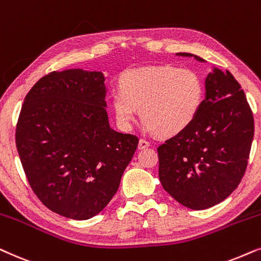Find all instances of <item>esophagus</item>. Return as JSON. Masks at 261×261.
<instances>
[{
    "mask_svg": "<svg viewBox=\"0 0 261 261\" xmlns=\"http://www.w3.org/2000/svg\"><path fill=\"white\" fill-rule=\"evenodd\" d=\"M150 147V143L147 140H144V138H141L140 142H138V149H145Z\"/></svg>",
    "mask_w": 261,
    "mask_h": 261,
    "instance_id": "34e87169",
    "label": "esophagus"
}]
</instances>
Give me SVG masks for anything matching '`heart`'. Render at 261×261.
I'll return each mask as SVG.
<instances>
[{"label":"heart","instance_id":"obj_1","mask_svg":"<svg viewBox=\"0 0 261 261\" xmlns=\"http://www.w3.org/2000/svg\"><path fill=\"white\" fill-rule=\"evenodd\" d=\"M205 87L200 75L176 67L140 68L127 71L112 92L118 124L130 128L142 118L151 130L173 136L193 123L201 109Z\"/></svg>","mask_w":261,"mask_h":261}]
</instances>
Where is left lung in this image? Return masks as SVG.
<instances>
[{"mask_svg":"<svg viewBox=\"0 0 261 261\" xmlns=\"http://www.w3.org/2000/svg\"><path fill=\"white\" fill-rule=\"evenodd\" d=\"M175 55L206 62L187 52ZM253 136L254 120L245 92L228 70L213 67L196 119L158 148L162 187L192 210L221 203L245 174Z\"/></svg>","mask_w":261,"mask_h":261,"instance_id":"left-lung-1","label":"left lung"}]
</instances>
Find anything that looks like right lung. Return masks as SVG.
I'll return each mask as SVG.
<instances>
[{"mask_svg":"<svg viewBox=\"0 0 261 261\" xmlns=\"http://www.w3.org/2000/svg\"><path fill=\"white\" fill-rule=\"evenodd\" d=\"M102 71H54L32 87L16 125L23 171L45 206L71 220L105 209L138 138L110 126Z\"/></svg>","mask_w":261,"mask_h":261,"instance_id":"obj_1","label":"right lung"}]
</instances>
